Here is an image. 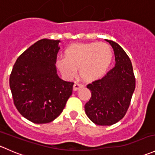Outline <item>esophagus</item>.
<instances>
[{"instance_id":"esophagus-1","label":"esophagus","mask_w":155,"mask_h":155,"mask_svg":"<svg viewBox=\"0 0 155 155\" xmlns=\"http://www.w3.org/2000/svg\"><path fill=\"white\" fill-rule=\"evenodd\" d=\"M84 87V85H82V84L79 83V82H75L74 85H73V90L77 91V90H79V88H81V87Z\"/></svg>"}]
</instances>
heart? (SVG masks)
Wrapping results in <instances>:
<instances>
[{"instance_id": "b5f03b06", "label": "heart", "mask_w": 155, "mask_h": 155, "mask_svg": "<svg viewBox=\"0 0 155 155\" xmlns=\"http://www.w3.org/2000/svg\"><path fill=\"white\" fill-rule=\"evenodd\" d=\"M113 51L106 43H76L65 51V58H59L57 66L62 74L72 78L79 74L86 81H94L102 77L112 63Z\"/></svg>"}]
</instances>
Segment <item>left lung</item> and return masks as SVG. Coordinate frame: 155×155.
Listing matches in <instances>:
<instances>
[{
	"label": "left lung",
	"instance_id": "obj_1",
	"mask_svg": "<svg viewBox=\"0 0 155 155\" xmlns=\"http://www.w3.org/2000/svg\"><path fill=\"white\" fill-rule=\"evenodd\" d=\"M115 66L101 79L87 84L91 97L85 105L89 119L101 126L115 124L124 118L135 90L136 79L130 60L122 48L112 40Z\"/></svg>",
	"mask_w": 155,
	"mask_h": 155
}]
</instances>
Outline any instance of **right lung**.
<instances>
[{
  "mask_svg": "<svg viewBox=\"0 0 155 155\" xmlns=\"http://www.w3.org/2000/svg\"><path fill=\"white\" fill-rule=\"evenodd\" d=\"M60 40L43 39L17 58L10 76L15 107L35 124L54 121L64 109L74 82L58 77L55 64Z\"/></svg>",
  "mask_w": 155,
  "mask_h": 155,
  "instance_id": "obj_1",
  "label": "right lung"
}]
</instances>
